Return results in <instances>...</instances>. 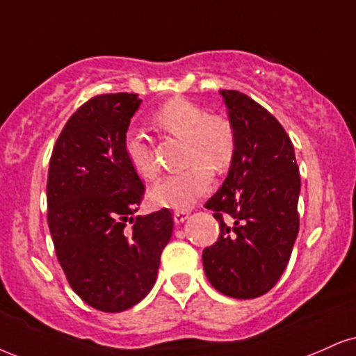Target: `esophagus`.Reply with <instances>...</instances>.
I'll return each mask as SVG.
<instances>
[{
  "label": "esophagus",
  "mask_w": 356,
  "mask_h": 356,
  "mask_svg": "<svg viewBox=\"0 0 356 356\" xmlns=\"http://www.w3.org/2000/svg\"><path fill=\"white\" fill-rule=\"evenodd\" d=\"M188 216H190V211H175L173 219L177 225H183V222L188 219Z\"/></svg>",
  "instance_id": "esophagus-1"
}]
</instances>
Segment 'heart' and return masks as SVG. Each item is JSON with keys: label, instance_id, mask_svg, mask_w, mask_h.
I'll return each mask as SVG.
<instances>
[{"label": "heart", "instance_id": "1", "mask_svg": "<svg viewBox=\"0 0 356 356\" xmlns=\"http://www.w3.org/2000/svg\"><path fill=\"white\" fill-rule=\"evenodd\" d=\"M153 125L165 134L186 140V163L191 166L181 173L170 175L150 190V201L158 208H191L213 181L209 165L216 171L229 168L236 155V134L225 117L208 115L204 108L177 97L161 105L152 117ZM124 153L131 170L143 179L156 177L153 153L137 131H129L124 140Z\"/></svg>", "mask_w": 356, "mask_h": 356}]
</instances>
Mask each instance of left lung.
I'll return each mask as SVG.
<instances>
[{
    "instance_id": "1",
    "label": "left lung",
    "mask_w": 356,
    "mask_h": 356,
    "mask_svg": "<svg viewBox=\"0 0 356 356\" xmlns=\"http://www.w3.org/2000/svg\"><path fill=\"white\" fill-rule=\"evenodd\" d=\"M236 134V155L219 190L206 201L221 232L203 251L204 274L232 299H256L282 275L299 234L300 175L293 145L262 105L238 90H219Z\"/></svg>"
}]
</instances>
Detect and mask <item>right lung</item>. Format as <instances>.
Returning a JSON list of instances; mask_svg holds the SVG:
<instances>
[{"label":"right lung","instance_id":"add662e5","mask_svg":"<svg viewBox=\"0 0 356 356\" xmlns=\"http://www.w3.org/2000/svg\"><path fill=\"white\" fill-rule=\"evenodd\" d=\"M140 104L137 94H105L77 108L47 175V225L59 264L86 304L111 314L152 291L173 232L170 209L135 216L145 188L124 140Z\"/></svg>","mask_w":356,"mask_h":356}]
</instances>
